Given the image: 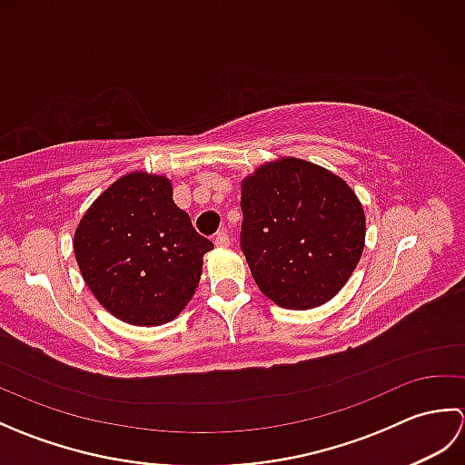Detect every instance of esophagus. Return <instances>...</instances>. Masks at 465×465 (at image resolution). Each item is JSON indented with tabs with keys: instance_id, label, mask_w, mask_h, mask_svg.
Listing matches in <instances>:
<instances>
[{
	"instance_id": "esophagus-1",
	"label": "esophagus",
	"mask_w": 465,
	"mask_h": 465,
	"mask_svg": "<svg viewBox=\"0 0 465 465\" xmlns=\"http://www.w3.org/2000/svg\"><path fill=\"white\" fill-rule=\"evenodd\" d=\"M213 242L217 248H227V245H230V235H227V232H217Z\"/></svg>"
}]
</instances>
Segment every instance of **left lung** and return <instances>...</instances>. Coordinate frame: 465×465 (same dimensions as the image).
I'll return each mask as SVG.
<instances>
[{"instance_id": "left-lung-1", "label": "left lung", "mask_w": 465, "mask_h": 465, "mask_svg": "<svg viewBox=\"0 0 465 465\" xmlns=\"http://www.w3.org/2000/svg\"><path fill=\"white\" fill-rule=\"evenodd\" d=\"M240 245L258 288L282 308L330 302L358 265L365 215L341 177L285 157L242 183Z\"/></svg>"}]
</instances>
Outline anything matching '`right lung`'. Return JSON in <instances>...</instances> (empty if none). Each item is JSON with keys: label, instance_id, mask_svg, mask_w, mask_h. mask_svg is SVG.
Here are the masks:
<instances>
[{"label": "right lung", "instance_id": "add662e5", "mask_svg": "<svg viewBox=\"0 0 465 465\" xmlns=\"http://www.w3.org/2000/svg\"><path fill=\"white\" fill-rule=\"evenodd\" d=\"M170 180L127 173L97 197L75 230L74 252L87 288L125 323L162 325L200 283L213 243L173 203Z\"/></svg>", "mask_w": 465, "mask_h": 465}]
</instances>
